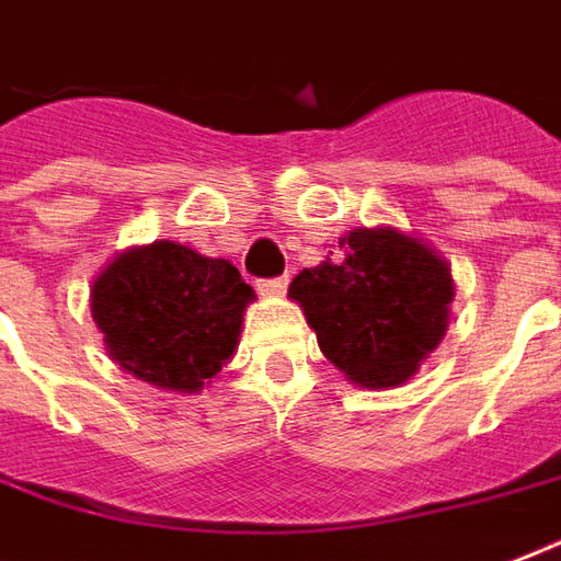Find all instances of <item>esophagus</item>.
I'll list each match as a JSON object with an SVG mask.
<instances>
[{
  "label": "esophagus",
  "instance_id": "1",
  "mask_svg": "<svg viewBox=\"0 0 561 561\" xmlns=\"http://www.w3.org/2000/svg\"><path fill=\"white\" fill-rule=\"evenodd\" d=\"M288 288V276H276V279H262L259 282V290L264 297H282Z\"/></svg>",
  "mask_w": 561,
  "mask_h": 561
}]
</instances>
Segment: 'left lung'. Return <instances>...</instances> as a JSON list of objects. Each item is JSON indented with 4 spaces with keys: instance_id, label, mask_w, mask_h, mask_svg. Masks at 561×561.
I'll list each match as a JSON object with an SVG mask.
<instances>
[{
    "instance_id": "left-lung-1",
    "label": "left lung",
    "mask_w": 561,
    "mask_h": 561,
    "mask_svg": "<svg viewBox=\"0 0 561 561\" xmlns=\"http://www.w3.org/2000/svg\"><path fill=\"white\" fill-rule=\"evenodd\" d=\"M453 276L442 255L394 226L356 229L288 297L318 335L323 356L362 388H397L447 332Z\"/></svg>"
}]
</instances>
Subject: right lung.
Returning a JSON list of instances; mask_svg holds the SVG:
<instances>
[{"instance_id":"right-lung-1","label":"right lung","mask_w":561,"mask_h":561,"mask_svg":"<svg viewBox=\"0 0 561 561\" xmlns=\"http://www.w3.org/2000/svg\"><path fill=\"white\" fill-rule=\"evenodd\" d=\"M252 299L232 262L156 241L119 252L96 276L91 314L123 370L196 394L232 358Z\"/></svg>"}]
</instances>
